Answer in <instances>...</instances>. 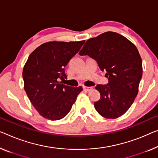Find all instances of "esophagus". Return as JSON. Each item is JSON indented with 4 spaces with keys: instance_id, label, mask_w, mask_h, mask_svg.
<instances>
[{
    "instance_id": "1",
    "label": "esophagus",
    "mask_w": 158,
    "mask_h": 158,
    "mask_svg": "<svg viewBox=\"0 0 158 158\" xmlns=\"http://www.w3.org/2000/svg\"><path fill=\"white\" fill-rule=\"evenodd\" d=\"M83 89L84 91H90L91 89H92V87H89V86H84L83 87Z\"/></svg>"
}]
</instances>
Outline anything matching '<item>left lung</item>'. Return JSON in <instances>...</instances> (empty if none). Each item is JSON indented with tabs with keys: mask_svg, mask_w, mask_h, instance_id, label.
<instances>
[{
	"mask_svg": "<svg viewBox=\"0 0 158 158\" xmlns=\"http://www.w3.org/2000/svg\"><path fill=\"white\" fill-rule=\"evenodd\" d=\"M79 55L96 60L109 78L106 85L96 86L101 94L94 103L96 110L106 118L121 116L134 102L142 78V59L137 48L123 35L109 31L89 39Z\"/></svg>",
	"mask_w": 158,
	"mask_h": 158,
	"instance_id": "1",
	"label": "left lung"
}]
</instances>
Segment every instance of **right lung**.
Here are the masks:
<instances>
[{
	"instance_id": "1",
	"label": "right lung",
	"mask_w": 158,
	"mask_h": 158,
	"mask_svg": "<svg viewBox=\"0 0 158 158\" xmlns=\"http://www.w3.org/2000/svg\"><path fill=\"white\" fill-rule=\"evenodd\" d=\"M84 42H45L30 54L25 64L24 89L30 102L44 118L56 121L65 117L83 89L82 86L65 85L60 79L67 77L64 67Z\"/></svg>"
}]
</instances>
